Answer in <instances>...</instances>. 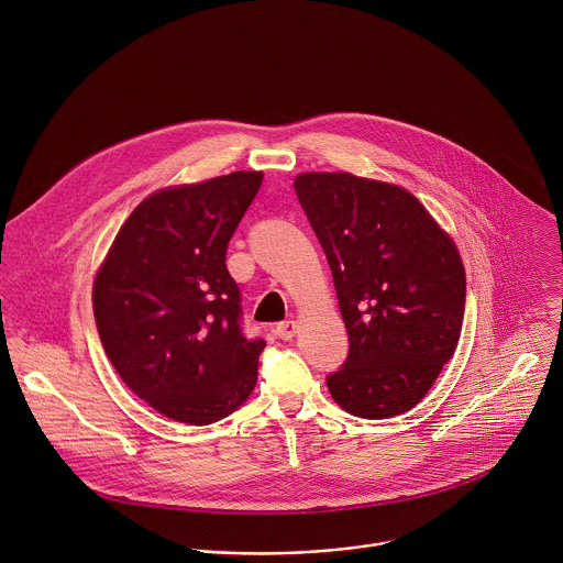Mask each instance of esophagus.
<instances>
[{
	"label": "esophagus",
	"instance_id": "1",
	"mask_svg": "<svg viewBox=\"0 0 563 563\" xmlns=\"http://www.w3.org/2000/svg\"><path fill=\"white\" fill-rule=\"evenodd\" d=\"M296 330H298V323H296L294 319L280 321V323H276V328H274L276 336H278V339H283V341H291V339H294V334H296Z\"/></svg>",
	"mask_w": 563,
	"mask_h": 563
}]
</instances>
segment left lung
Here are the masks:
<instances>
[{"label": "left lung", "mask_w": 563, "mask_h": 563, "mask_svg": "<svg viewBox=\"0 0 563 563\" xmlns=\"http://www.w3.org/2000/svg\"><path fill=\"white\" fill-rule=\"evenodd\" d=\"M325 252L350 352L325 384L363 419L415 408L455 352L466 276L457 249L404 188L350 173L294 184Z\"/></svg>", "instance_id": "left-lung-1"}]
</instances>
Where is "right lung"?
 Wrapping results in <instances>:
<instances>
[{
  "mask_svg": "<svg viewBox=\"0 0 563 563\" xmlns=\"http://www.w3.org/2000/svg\"><path fill=\"white\" fill-rule=\"evenodd\" d=\"M261 181V173H231L148 196L95 278V321L110 363L168 419L216 423L256 384L265 341L242 330L227 249Z\"/></svg>",
  "mask_w": 563,
  "mask_h": 563,
  "instance_id": "add662e5",
  "label": "right lung"
}]
</instances>
